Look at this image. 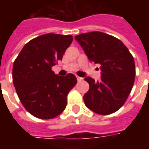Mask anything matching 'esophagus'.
I'll use <instances>...</instances> for the list:
<instances>
[{
    "label": "esophagus",
    "instance_id": "esophagus-1",
    "mask_svg": "<svg viewBox=\"0 0 149 149\" xmlns=\"http://www.w3.org/2000/svg\"><path fill=\"white\" fill-rule=\"evenodd\" d=\"M77 81H79V82L83 80V78L81 77H78V76H77Z\"/></svg>",
    "mask_w": 149,
    "mask_h": 149
}]
</instances>
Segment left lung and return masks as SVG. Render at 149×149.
<instances>
[{
  "label": "left lung",
  "mask_w": 149,
  "mask_h": 149,
  "mask_svg": "<svg viewBox=\"0 0 149 149\" xmlns=\"http://www.w3.org/2000/svg\"><path fill=\"white\" fill-rule=\"evenodd\" d=\"M88 60L99 64L100 80L84 78L89 89L84 95L85 105L93 112L109 115L122 107L131 93L136 75L134 59L122 41L101 32L75 37Z\"/></svg>",
  "instance_id": "obj_1"
}]
</instances>
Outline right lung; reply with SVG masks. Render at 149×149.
<instances>
[{
    "label": "right lung",
    "mask_w": 149,
    "mask_h": 149,
    "mask_svg": "<svg viewBox=\"0 0 149 149\" xmlns=\"http://www.w3.org/2000/svg\"><path fill=\"white\" fill-rule=\"evenodd\" d=\"M72 40L71 35L44 34L29 41L15 60L13 84L24 109L35 117L54 118L66 108L77 78L72 73L57 76L52 67L61 61Z\"/></svg>",
    "instance_id": "add662e5"
}]
</instances>
